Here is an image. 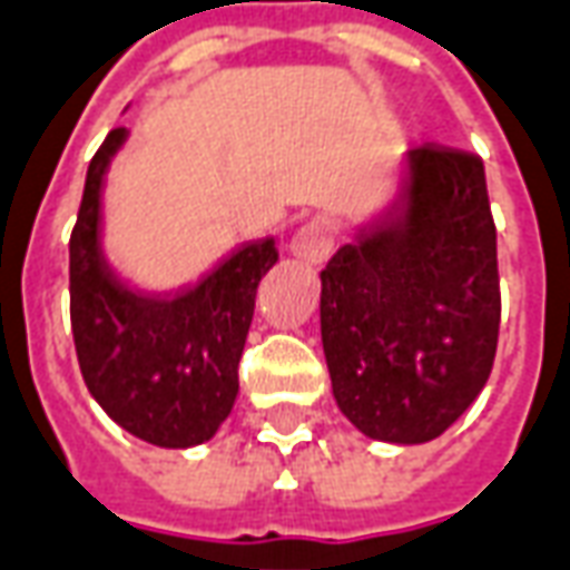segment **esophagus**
<instances>
[{
    "label": "esophagus",
    "mask_w": 570,
    "mask_h": 570,
    "mask_svg": "<svg viewBox=\"0 0 570 570\" xmlns=\"http://www.w3.org/2000/svg\"><path fill=\"white\" fill-rule=\"evenodd\" d=\"M334 236H337V229L328 217H313L294 233L292 254L301 257L304 264H325L331 248H334Z\"/></svg>",
    "instance_id": "esophagus-1"
}]
</instances>
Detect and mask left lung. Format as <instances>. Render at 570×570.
I'll list each match as a JSON object with an SVG mask.
<instances>
[{
  "mask_svg": "<svg viewBox=\"0 0 570 570\" xmlns=\"http://www.w3.org/2000/svg\"><path fill=\"white\" fill-rule=\"evenodd\" d=\"M331 390L371 439L421 445L475 402L500 334L498 229L485 165L407 149L405 189L322 269Z\"/></svg>",
  "mask_w": 570,
  "mask_h": 570,
  "instance_id": "1",
  "label": "left lung"
}]
</instances>
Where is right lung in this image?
Listing matches in <instances>:
<instances>
[{
    "mask_svg": "<svg viewBox=\"0 0 570 570\" xmlns=\"http://www.w3.org/2000/svg\"><path fill=\"white\" fill-rule=\"evenodd\" d=\"M128 128H112L85 177L70 236V322L88 393L122 430L159 448L208 442L239 393V358L254 297L276 242H248L196 288L149 297L104 257L100 189Z\"/></svg>",
    "mask_w": 570,
    "mask_h": 570,
    "instance_id": "right-lung-1",
    "label": "right lung"
}]
</instances>
